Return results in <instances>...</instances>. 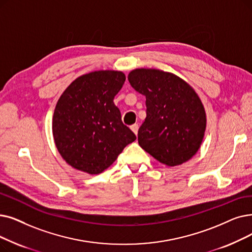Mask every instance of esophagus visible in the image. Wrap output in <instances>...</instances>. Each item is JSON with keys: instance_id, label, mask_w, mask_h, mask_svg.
<instances>
[{"instance_id": "obj_1", "label": "esophagus", "mask_w": 252, "mask_h": 252, "mask_svg": "<svg viewBox=\"0 0 252 252\" xmlns=\"http://www.w3.org/2000/svg\"><path fill=\"white\" fill-rule=\"evenodd\" d=\"M130 129L133 130L135 135H137V134H138V129H139V126H138V125H133V126H130Z\"/></svg>"}]
</instances>
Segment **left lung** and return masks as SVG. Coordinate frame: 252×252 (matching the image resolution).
Returning a JSON list of instances; mask_svg holds the SVG:
<instances>
[{"label": "left lung", "instance_id": "1", "mask_svg": "<svg viewBox=\"0 0 252 252\" xmlns=\"http://www.w3.org/2000/svg\"><path fill=\"white\" fill-rule=\"evenodd\" d=\"M127 79L146 97L139 145L169 167L190 159L201 147L207 122L198 94L178 76L157 69H135Z\"/></svg>", "mask_w": 252, "mask_h": 252}]
</instances>
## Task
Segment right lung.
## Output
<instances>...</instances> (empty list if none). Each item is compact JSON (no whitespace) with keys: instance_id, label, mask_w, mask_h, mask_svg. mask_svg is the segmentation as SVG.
Returning a JSON list of instances; mask_svg holds the SVG:
<instances>
[{"instance_id":"obj_1","label":"right lung","mask_w":252,"mask_h":252,"mask_svg":"<svg viewBox=\"0 0 252 252\" xmlns=\"http://www.w3.org/2000/svg\"><path fill=\"white\" fill-rule=\"evenodd\" d=\"M125 81L120 71H94L75 79L61 95L52 133L60 155L74 169L100 174L136 140L113 102Z\"/></svg>"}]
</instances>
